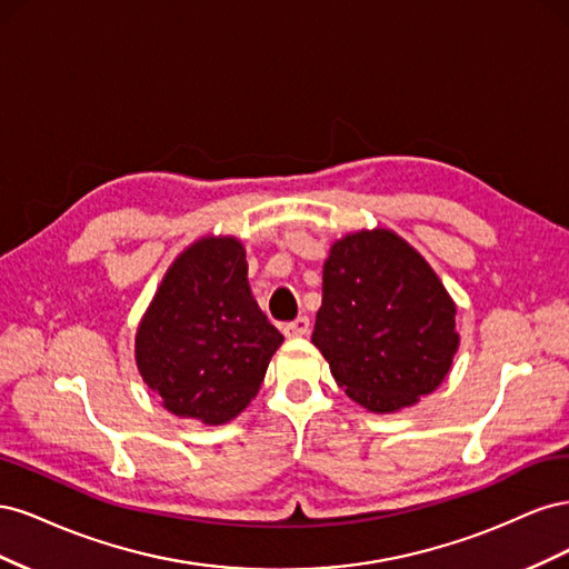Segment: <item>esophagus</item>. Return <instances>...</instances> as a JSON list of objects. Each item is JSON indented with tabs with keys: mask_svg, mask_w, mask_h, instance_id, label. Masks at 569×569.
Listing matches in <instances>:
<instances>
[{
	"mask_svg": "<svg viewBox=\"0 0 569 569\" xmlns=\"http://www.w3.org/2000/svg\"><path fill=\"white\" fill-rule=\"evenodd\" d=\"M282 332H284L289 339L306 337L308 332H311V320H308L306 316H299L297 320H291V322L282 325Z\"/></svg>",
	"mask_w": 569,
	"mask_h": 569,
	"instance_id": "1",
	"label": "esophagus"
}]
</instances>
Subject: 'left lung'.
<instances>
[{
    "label": "left lung",
    "mask_w": 569,
    "mask_h": 569,
    "mask_svg": "<svg viewBox=\"0 0 569 569\" xmlns=\"http://www.w3.org/2000/svg\"><path fill=\"white\" fill-rule=\"evenodd\" d=\"M313 343L356 403L393 412L449 375L460 343L456 303L406 239L360 230L327 256Z\"/></svg>",
    "instance_id": "8db88e82"
}]
</instances>
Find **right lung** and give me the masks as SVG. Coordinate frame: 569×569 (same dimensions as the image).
<instances>
[{
  "label": "right lung",
  "mask_w": 569,
  "mask_h": 569,
  "mask_svg": "<svg viewBox=\"0 0 569 569\" xmlns=\"http://www.w3.org/2000/svg\"><path fill=\"white\" fill-rule=\"evenodd\" d=\"M282 341L251 297L242 242L203 237L168 268L137 327L134 360L166 410L222 425L251 403Z\"/></svg>",
  "instance_id": "obj_1"
}]
</instances>
